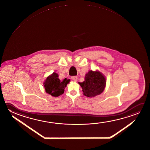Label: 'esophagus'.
I'll use <instances>...</instances> for the list:
<instances>
[{
  "label": "esophagus",
  "instance_id": "obj_1",
  "mask_svg": "<svg viewBox=\"0 0 150 150\" xmlns=\"http://www.w3.org/2000/svg\"><path fill=\"white\" fill-rule=\"evenodd\" d=\"M71 79H72L74 81H77V80H78V78L76 76H72Z\"/></svg>",
  "mask_w": 150,
  "mask_h": 150
}]
</instances>
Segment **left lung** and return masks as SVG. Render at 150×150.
<instances>
[{"label": "left lung", "mask_w": 150, "mask_h": 150, "mask_svg": "<svg viewBox=\"0 0 150 150\" xmlns=\"http://www.w3.org/2000/svg\"><path fill=\"white\" fill-rule=\"evenodd\" d=\"M82 89L83 94L89 98L95 97L104 91L106 85V79L98 70H89L86 74L85 81L79 82Z\"/></svg>", "instance_id": "left-lung-1"}]
</instances>
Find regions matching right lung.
I'll return each instance as SVG.
<instances>
[{"mask_svg":"<svg viewBox=\"0 0 150 150\" xmlns=\"http://www.w3.org/2000/svg\"><path fill=\"white\" fill-rule=\"evenodd\" d=\"M58 77V74L53 72L46 78L43 83L45 92L54 97L63 94L67 85L70 81V79L67 78L61 81Z\"/></svg>","mask_w":150,"mask_h":150,"instance_id":"1","label":"right lung"}]
</instances>
